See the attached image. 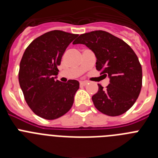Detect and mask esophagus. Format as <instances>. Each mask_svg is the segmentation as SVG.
Returning <instances> with one entry per match:
<instances>
[{"label": "esophagus", "mask_w": 158, "mask_h": 158, "mask_svg": "<svg viewBox=\"0 0 158 158\" xmlns=\"http://www.w3.org/2000/svg\"><path fill=\"white\" fill-rule=\"evenodd\" d=\"M88 84V81H81L80 82V85L81 86H85Z\"/></svg>", "instance_id": "esophagus-1"}]
</instances>
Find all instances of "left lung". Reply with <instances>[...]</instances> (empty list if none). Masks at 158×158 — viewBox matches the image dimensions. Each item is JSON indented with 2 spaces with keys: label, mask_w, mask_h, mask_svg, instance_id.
<instances>
[{
  "label": "left lung",
  "mask_w": 158,
  "mask_h": 158,
  "mask_svg": "<svg viewBox=\"0 0 158 158\" xmlns=\"http://www.w3.org/2000/svg\"><path fill=\"white\" fill-rule=\"evenodd\" d=\"M73 44H85L96 57V69L108 76L110 84L92 97L98 111L118 116L131 108L140 94L142 85V65L135 51L123 40L104 31L81 35Z\"/></svg>",
  "instance_id": "8db88e82"
}]
</instances>
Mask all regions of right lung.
<instances>
[{"label": "right lung", "mask_w": 158, "mask_h": 158, "mask_svg": "<svg viewBox=\"0 0 158 158\" xmlns=\"http://www.w3.org/2000/svg\"><path fill=\"white\" fill-rule=\"evenodd\" d=\"M78 35L54 30L29 44L19 64V82L31 111L45 119L62 116L72 107L79 82L55 80L58 66L69 43Z\"/></svg>", "instance_id": "obj_1"}]
</instances>
